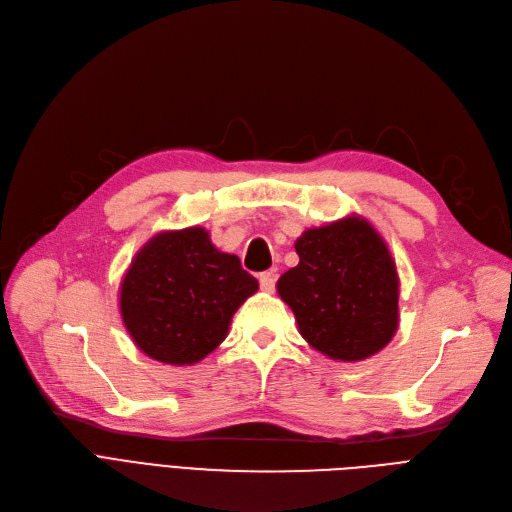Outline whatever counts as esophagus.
Segmentation results:
<instances>
[{"instance_id": "obj_1", "label": "esophagus", "mask_w": 512, "mask_h": 512, "mask_svg": "<svg viewBox=\"0 0 512 512\" xmlns=\"http://www.w3.org/2000/svg\"><path fill=\"white\" fill-rule=\"evenodd\" d=\"M259 286H261L263 292H274V288H276V278H274V274H270V272L261 274V276H259Z\"/></svg>"}]
</instances>
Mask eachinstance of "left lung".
<instances>
[{
  "label": "left lung",
  "instance_id": "obj_1",
  "mask_svg": "<svg viewBox=\"0 0 512 512\" xmlns=\"http://www.w3.org/2000/svg\"><path fill=\"white\" fill-rule=\"evenodd\" d=\"M299 265L278 280L301 336L334 361H363L398 328V274L384 238L361 215L305 230Z\"/></svg>",
  "mask_w": 512,
  "mask_h": 512
}]
</instances>
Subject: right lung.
Wrapping results in <instances>:
<instances>
[{
  "mask_svg": "<svg viewBox=\"0 0 512 512\" xmlns=\"http://www.w3.org/2000/svg\"><path fill=\"white\" fill-rule=\"evenodd\" d=\"M257 288L236 255L211 245L205 228L168 230L134 255L120 286V313L147 357L193 365L222 344L232 315Z\"/></svg>",
  "mask_w": 512,
  "mask_h": 512,
  "instance_id": "right-lung-1",
  "label": "right lung"
}]
</instances>
